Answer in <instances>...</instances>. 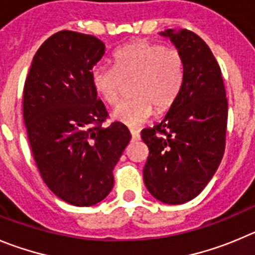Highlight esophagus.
<instances>
[{"mask_svg":"<svg viewBox=\"0 0 255 255\" xmlns=\"http://www.w3.org/2000/svg\"><path fill=\"white\" fill-rule=\"evenodd\" d=\"M129 132H130V135H132L133 139H138L139 138V132L137 129H133V128H130Z\"/></svg>","mask_w":255,"mask_h":255,"instance_id":"esophagus-1","label":"esophagus"}]
</instances>
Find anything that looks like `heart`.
<instances>
[{
    "label": "heart",
    "instance_id": "obj_1",
    "mask_svg": "<svg viewBox=\"0 0 255 255\" xmlns=\"http://www.w3.org/2000/svg\"><path fill=\"white\" fill-rule=\"evenodd\" d=\"M114 66L101 64L92 70L90 79L97 94L108 106L122 98L130 83L132 98L114 109L113 120L128 127H138L154 113L171 108L184 83V59L177 49L153 42H132L117 50Z\"/></svg>",
    "mask_w": 255,
    "mask_h": 255
}]
</instances>
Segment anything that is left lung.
Masks as SVG:
<instances>
[{"instance_id": "8db88e82", "label": "left lung", "mask_w": 255, "mask_h": 255, "mask_svg": "<svg viewBox=\"0 0 255 255\" xmlns=\"http://www.w3.org/2000/svg\"><path fill=\"white\" fill-rule=\"evenodd\" d=\"M160 35L182 55L184 83L163 120L142 130L149 149L143 181L154 199L178 205L203 191L220 165L228 101L218 61L201 37L185 28Z\"/></svg>"}]
</instances>
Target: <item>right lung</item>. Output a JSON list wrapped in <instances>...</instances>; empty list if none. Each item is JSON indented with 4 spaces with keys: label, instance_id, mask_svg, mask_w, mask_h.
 <instances>
[{
    "label": "right lung",
    "instance_id": "obj_1",
    "mask_svg": "<svg viewBox=\"0 0 255 255\" xmlns=\"http://www.w3.org/2000/svg\"><path fill=\"white\" fill-rule=\"evenodd\" d=\"M104 54L95 36L59 31L36 51L23 88V121L40 175L75 206L108 196L114 166L130 141L122 123L102 127L107 111L90 74Z\"/></svg>",
    "mask_w": 255,
    "mask_h": 255
}]
</instances>
